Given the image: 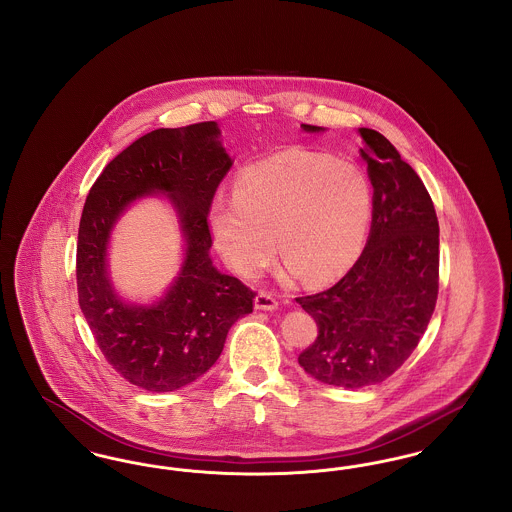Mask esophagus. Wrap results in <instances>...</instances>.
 <instances>
[{"label":"esophagus","instance_id":"34e87169","mask_svg":"<svg viewBox=\"0 0 512 512\" xmlns=\"http://www.w3.org/2000/svg\"><path fill=\"white\" fill-rule=\"evenodd\" d=\"M255 309L259 311H274L278 309V301L267 292H259L255 295Z\"/></svg>","mask_w":512,"mask_h":512}]
</instances>
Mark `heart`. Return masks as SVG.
I'll return each instance as SVG.
<instances>
[{
  "instance_id": "obj_1",
  "label": "heart",
  "mask_w": 512,
  "mask_h": 512,
  "mask_svg": "<svg viewBox=\"0 0 512 512\" xmlns=\"http://www.w3.org/2000/svg\"><path fill=\"white\" fill-rule=\"evenodd\" d=\"M374 215V188L353 161L286 149L240 172L234 197H217L209 228L224 263L244 278L270 265L328 282L359 259ZM277 240H273V236Z\"/></svg>"
}]
</instances>
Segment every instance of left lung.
Returning a JSON list of instances; mask_svg holds the SVG:
<instances>
[{
  "instance_id": "1",
  "label": "left lung",
  "mask_w": 512,
  "mask_h": 512,
  "mask_svg": "<svg viewBox=\"0 0 512 512\" xmlns=\"http://www.w3.org/2000/svg\"><path fill=\"white\" fill-rule=\"evenodd\" d=\"M359 134L374 188L365 249L330 290L295 299L318 326L317 340L299 355V365L318 382L347 390L384 382L411 357L439 288L432 197L388 138L372 128H359Z\"/></svg>"
}]
</instances>
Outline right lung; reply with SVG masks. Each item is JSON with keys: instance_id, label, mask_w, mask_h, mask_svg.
Returning a JSON list of instances; mask_svg holds the SVG:
<instances>
[{"instance_id": "1", "label": "right lung", "mask_w": 512, "mask_h": 512, "mask_svg": "<svg viewBox=\"0 0 512 512\" xmlns=\"http://www.w3.org/2000/svg\"><path fill=\"white\" fill-rule=\"evenodd\" d=\"M217 122L159 128L121 151L86 197L76 244L78 303L103 357L124 380L174 391L217 363L230 326L253 311L251 292L213 265L207 215L232 159ZM171 199L187 253L168 293L151 306L121 300L108 278L106 244L121 213L144 194Z\"/></svg>"}]
</instances>
